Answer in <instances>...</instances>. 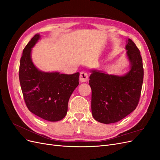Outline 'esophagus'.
I'll list each match as a JSON object with an SVG mask.
<instances>
[{
    "mask_svg": "<svg viewBox=\"0 0 160 160\" xmlns=\"http://www.w3.org/2000/svg\"><path fill=\"white\" fill-rule=\"evenodd\" d=\"M79 79H80L81 82H86L88 80V74L86 72L81 71L80 72Z\"/></svg>",
    "mask_w": 160,
    "mask_h": 160,
    "instance_id": "esophagus-1",
    "label": "esophagus"
}]
</instances>
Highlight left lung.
Listing matches in <instances>:
<instances>
[{
  "label": "left lung",
  "mask_w": 160,
  "mask_h": 160,
  "mask_svg": "<svg viewBox=\"0 0 160 160\" xmlns=\"http://www.w3.org/2000/svg\"><path fill=\"white\" fill-rule=\"evenodd\" d=\"M130 70L123 76L109 75L91 70V111L98 122L109 124L126 117L138 105L143 80V68L140 51L128 38L125 46Z\"/></svg>",
  "instance_id": "obj_1"
}]
</instances>
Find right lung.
Instances as JSON below:
<instances>
[{"instance_id": "add662e5", "label": "right lung", "mask_w": 160, "mask_h": 160, "mask_svg": "<svg viewBox=\"0 0 160 160\" xmlns=\"http://www.w3.org/2000/svg\"><path fill=\"white\" fill-rule=\"evenodd\" d=\"M39 38L36 34L23 50L19 81L28 110L45 120L58 122L67 113L69 99L79 85V72L67 75L38 70L32 61L31 51Z\"/></svg>"}]
</instances>
